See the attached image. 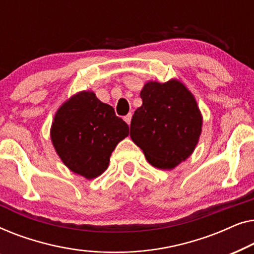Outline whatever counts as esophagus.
<instances>
[{"mask_svg":"<svg viewBox=\"0 0 254 254\" xmlns=\"http://www.w3.org/2000/svg\"><path fill=\"white\" fill-rule=\"evenodd\" d=\"M124 120H125V121H126V123H127L128 125H130V120H131V113H129V114H127V116L124 118Z\"/></svg>","mask_w":254,"mask_h":254,"instance_id":"obj_1","label":"esophagus"}]
</instances>
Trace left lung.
I'll return each instance as SVG.
<instances>
[{"label":"left lung","mask_w":254,"mask_h":254,"mask_svg":"<svg viewBox=\"0 0 254 254\" xmlns=\"http://www.w3.org/2000/svg\"><path fill=\"white\" fill-rule=\"evenodd\" d=\"M134 112L130 137L155 168L171 170L190 156L199 141L202 117L185 85L172 79L148 82Z\"/></svg>","instance_id":"8db88e82"}]
</instances>
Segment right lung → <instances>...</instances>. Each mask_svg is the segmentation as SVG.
I'll return each instance as SVG.
<instances>
[{
    "label": "right lung",
    "mask_w": 254,
    "mask_h": 254,
    "mask_svg": "<svg viewBox=\"0 0 254 254\" xmlns=\"http://www.w3.org/2000/svg\"><path fill=\"white\" fill-rule=\"evenodd\" d=\"M128 134L129 127L116 116L113 107L90 91L67 100L55 114L51 130L62 162L86 179L105 171L114 148Z\"/></svg>",
    "instance_id": "1"
}]
</instances>
